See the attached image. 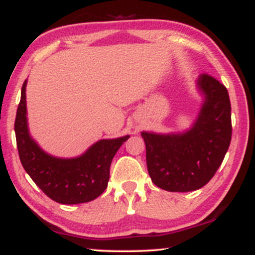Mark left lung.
<instances>
[{
  "label": "left lung",
  "instance_id": "obj_1",
  "mask_svg": "<svg viewBox=\"0 0 255 255\" xmlns=\"http://www.w3.org/2000/svg\"><path fill=\"white\" fill-rule=\"evenodd\" d=\"M204 93L198 120L183 134L160 135L143 131L147 168L154 185L168 192L201 188L224 161L232 138L231 101L227 88L209 74H201Z\"/></svg>",
  "mask_w": 255,
  "mask_h": 255
}]
</instances>
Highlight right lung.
Returning <instances> with one entry per match:
<instances>
[{"mask_svg": "<svg viewBox=\"0 0 255 255\" xmlns=\"http://www.w3.org/2000/svg\"><path fill=\"white\" fill-rule=\"evenodd\" d=\"M24 81L15 119V135L22 166L41 191L63 205L89 202L107 188L113 157L127 136L101 140L75 159H57L44 153L30 137L27 126Z\"/></svg>", "mask_w": 255, "mask_h": 255, "instance_id": "right-lung-1", "label": "right lung"}]
</instances>
